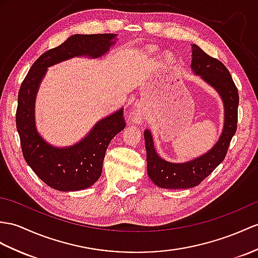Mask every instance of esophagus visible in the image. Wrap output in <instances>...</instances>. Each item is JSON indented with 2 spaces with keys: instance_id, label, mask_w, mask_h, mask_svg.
I'll use <instances>...</instances> for the list:
<instances>
[{
  "instance_id": "1",
  "label": "esophagus",
  "mask_w": 258,
  "mask_h": 258,
  "mask_svg": "<svg viewBox=\"0 0 258 258\" xmlns=\"http://www.w3.org/2000/svg\"><path fill=\"white\" fill-rule=\"evenodd\" d=\"M141 116H142V114H141L140 111H136V112H135V116H134L135 120H139V119L141 118Z\"/></svg>"
}]
</instances>
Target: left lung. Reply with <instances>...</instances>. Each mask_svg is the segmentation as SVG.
<instances>
[{"label": "left lung", "mask_w": 258, "mask_h": 258, "mask_svg": "<svg viewBox=\"0 0 258 258\" xmlns=\"http://www.w3.org/2000/svg\"><path fill=\"white\" fill-rule=\"evenodd\" d=\"M191 69L207 83L215 87L224 103V128L219 141L209 152L187 163H169L156 154L152 136L146 130L148 174L155 185L167 189H185L199 185L215 171L227 155L230 142L237 128L238 92L229 70L221 61L191 45Z\"/></svg>", "instance_id": "left-lung-1"}]
</instances>
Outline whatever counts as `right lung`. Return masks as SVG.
<instances>
[{"label":"right lung","mask_w":258,"mask_h":258,"mask_svg":"<svg viewBox=\"0 0 258 258\" xmlns=\"http://www.w3.org/2000/svg\"><path fill=\"white\" fill-rule=\"evenodd\" d=\"M114 34L73 35L60 46L42 53L31 66L18 92L16 128L25 161L43 183L61 191L91 187L100 177L106 150L111 139L125 127L123 110L106 117L84 140L70 148L49 146L37 134L34 103L47 68L73 56L98 58L115 43Z\"/></svg>","instance_id":"1"}]
</instances>
